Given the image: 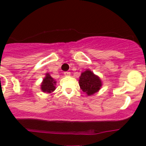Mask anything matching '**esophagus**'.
I'll list each match as a JSON object with an SVG mask.
<instances>
[{
    "label": "esophagus",
    "mask_w": 146,
    "mask_h": 146,
    "mask_svg": "<svg viewBox=\"0 0 146 146\" xmlns=\"http://www.w3.org/2000/svg\"><path fill=\"white\" fill-rule=\"evenodd\" d=\"M64 74L66 76H70V72H64Z\"/></svg>",
    "instance_id": "34e87169"
}]
</instances>
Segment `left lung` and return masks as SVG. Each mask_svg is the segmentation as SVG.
<instances>
[{
    "label": "left lung",
    "instance_id": "8db88e82",
    "mask_svg": "<svg viewBox=\"0 0 146 146\" xmlns=\"http://www.w3.org/2000/svg\"><path fill=\"white\" fill-rule=\"evenodd\" d=\"M79 83L81 89L86 93L88 96H91L99 91L102 85L100 77L95 75L90 70H87L82 73Z\"/></svg>",
    "mask_w": 146,
    "mask_h": 146
}]
</instances>
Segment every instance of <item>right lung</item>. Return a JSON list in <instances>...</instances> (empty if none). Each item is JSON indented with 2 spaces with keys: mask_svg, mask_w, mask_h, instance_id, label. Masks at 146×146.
I'll list each match as a JSON object with an SVG mask.
<instances>
[{
  "mask_svg": "<svg viewBox=\"0 0 146 146\" xmlns=\"http://www.w3.org/2000/svg\"><path fill=\"white\" fill-rule=\"evenodd\" d=\"M56 82L52 79V77L50 76L49 73H46V76L44 79L41 84V89L43 92L45 93H52L56 89Z\"/></svg>",
  "mask_w": 146,
  "mask_h": 146,
  "instance_id": "obj_1",
  "label": "right lung"
}]
</instances>
